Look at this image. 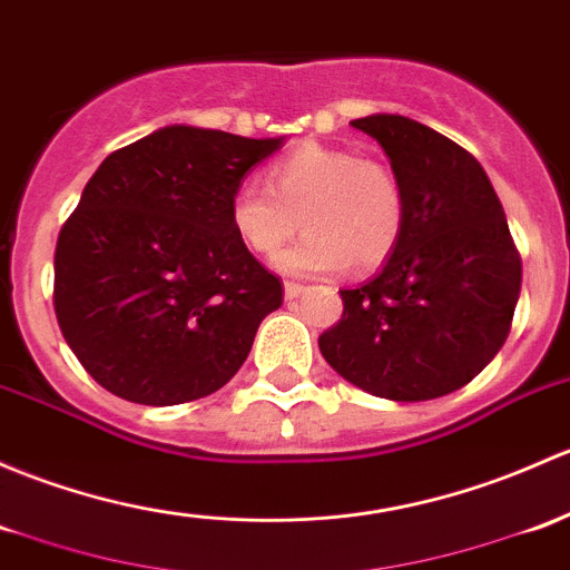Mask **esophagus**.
<instances>
[{"instance_id": "1", "label": "esophagus", "mask_w": 570, "mask_h": 570, "mask_svg": "<svg viewBox=\"0 0 570 570\" xmlns=\"http://www.w3.org/2000/svg\"><path fill=\"white\" fill-rule=\"evenodd\" d=\"M303 292H305L303 284H292V281H286V284H284V297H286V301H297V297H301Z\"/></svg>"}]
</instances>
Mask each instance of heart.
Returning a JSON list of instances; mask_svg holds the SVG:
<instances>
[{
    "label": "heart",
    "instance_id": "heart-1",
    "mask_svg": "<svg viewBox=\"0 0 570 570\" xmlns=\"http://www.w3.org/2000/svg\"><path fill=\"white\" fill-rule=\"evenodd\" d=\"M267 183H243L229 199V224L256 256L278 254L305 226L301 243L286 248L275 267L286 275H327L350 265H385L404 232V188L376 160L350 149L305 144L275 160Z\"/></svg>",
    "mask_w": 570,
    "mask_h": 570
}]
</instances>
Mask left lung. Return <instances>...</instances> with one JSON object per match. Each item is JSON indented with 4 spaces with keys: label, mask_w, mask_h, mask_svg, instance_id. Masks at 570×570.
I'll list each match as a JSON object with an SVG mask.
<instances>
[{
    "label": "left lung",
    "mask_w": 570,
    "mask_h": 570,
    "mask_svg": "<svg viewBox=\"0 0 570 570\" xmlns=\"http://www.w3.org/2000/svg\"><path fill=\"white\" fill-rule=\"evenodd\" d=\"M404 188V232L380 273L341 289L344 316L320 352L350 385L429 401L475 380L505 344L522 259L483 166L456 141L401 114L352 119Z\"/></svg>",
    "instance_id": "obj_1"
}]
</instances>
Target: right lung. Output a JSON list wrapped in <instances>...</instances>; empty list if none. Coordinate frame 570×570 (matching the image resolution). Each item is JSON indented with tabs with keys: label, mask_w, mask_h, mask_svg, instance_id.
<instances>
[{
	"label": "right lung",
	"mask_w": 570,
	"mask_h": 570,
	"mask_svg": "<svg viewBox=\"0 0 570 570\" xmlns=\"http://www.w3.org/2000/svg\"><path fill=\"white\" fill-rule=\"evenodd\" d=\"M284 141L166 125L98 166L53 254L59 331L98 385L171 406L237 374L284 289L232 232L229 199Z\"/></svg>",
	"instance_id": "1"
}]
</instances>
